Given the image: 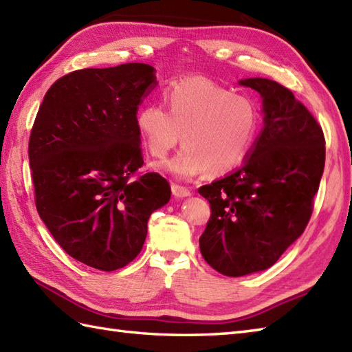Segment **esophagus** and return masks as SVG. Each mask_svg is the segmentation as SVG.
<instances>
[{"label": "esophagus", "instance_id": "obj_1", "mask_svg": "<svg viewBox=\"0 0 352 352\" xmlns=\"http://www.w3.org/2000/svg\"><path fill=\"white\" fill-rule=\"evenodd\" d=\"M170 189H173V193L174 196H177V198H187V196L192 195V192L187 189V187L178 186V184H173L170 186Z\"/></svg>", "mask_w": 352, "mask_h": 352}]
</instances>
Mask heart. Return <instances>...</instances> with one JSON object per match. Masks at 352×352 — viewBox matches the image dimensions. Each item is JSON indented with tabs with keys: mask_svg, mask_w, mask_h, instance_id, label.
Returning a JSON list of instances; mask_svg holds the SVG:
<instances>
[{
	"mask_svg": "<svg viewBox=\"0 0 352 352\" xmlns=\"http://www.w3.org/2000/svg\"><path fill=\"white\" fill-rule=\"evenodd\" d=\"M168 111L146 103L136 111L135 126L153 157L163 159L184 144L165 168L182 179L210 169L226 174L248 157L258 130V109L249 97L231 94L202 76L178 79L163 91Z\"/></svg>",
	"mask_w": 352,
	"mask_h": 352,
	"instance_id": "b5f03b06",
	"label": "heart"
}]
</instances>
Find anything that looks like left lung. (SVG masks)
<instances>
[{
    "instance_id": "1",
    "label": "left lung",
    "mask_w": 352,
    "mask_h": 352,
    "mask_svg": "<svg viewBox=\"0 0 352 352\" xmlns=\"http://www.w3.org/2000/svg\"><path fill=\"white\" fill-rule=\"evenodd\" d=\"M240 84L263 97L264 127L239 169L198 190L211 208L201 253L230 277L272 267L303 234L325 163L322 129L291 89L264 78Z\"/></svg>"
}]
</instances>
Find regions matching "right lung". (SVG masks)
I'll use <instances>...</instances> for the list:
<instances>
[{
	"mask_svg": "<svg viewBox=\"0 0 352 352\" xmlns=\"http://www.w3.org/2000/svg\"><path fill=\"white\" fill-rule=\"evenodd\" d=\"M154 67L82 69L47 89L30 135L36 207L65 253L102 272L138 256L153 211L170 199L144 165L135 116L157 85Z\"/></svg>",
	"mask_w": 352,
	"mask_h": 352,
	"instance_id": "add662e5",
	"label": "right lung"
}]
</instances>
